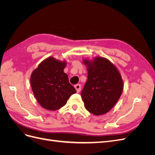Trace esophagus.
I'll return each mask as SVG.
<instances>
[{"label": "esophagus", "mask_w": 155, "mask_h": 155, "mask_svg": "<svg viewBox=\"0 0 155 155\" xmlns=\"http://www.w3.org/2000/svg\"><path fill=\"white\" fill-rule=\"evenodd\" d=\"M75 88H76V90L77 91V92H79L81 91V86L80 84H77V85H76L74 86Z\"/></svg>", "instance_id": "1"}]
</instances>
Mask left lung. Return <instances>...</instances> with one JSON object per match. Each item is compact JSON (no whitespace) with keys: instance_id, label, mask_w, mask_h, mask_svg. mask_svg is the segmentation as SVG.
<instances>
[{"instance_id":"1","label":"left lung","mask_w":155,"mask_h":155,"mask_svg":"<svg viewBox=\"0 0 155 155\" xmlns=\"http://www.w3.org/2000/svg\"><path fill=\"white\" fill-rule=\"evenodd\" d=\"M87 66L88 79L81 93L85 109L94 115L109 112L118 101L123 91V81L114 65L104 58L90 61Z\"/></svg>"}]
</instances>
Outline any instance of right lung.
Segmentation results:
<instances>
[{
    "mask_svg": "<svg viewBox=\"0 0 155 155\" xmlns=\"http://www.w3.org/2000/svg\"><path fill=\"white\" fill-rule=\"evenodd\" d=\"M65 61L48 58L33 71L30 83L39 104L45 109L55 110L67 104L70 96L76 93L64 72Z\"/></svg>",
    "mask_w": 155,
    "mask_h": 155,
    "instance_id": "add662e5",
    "label": "right lung"
}]
</instances>
